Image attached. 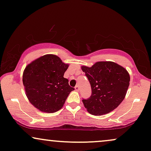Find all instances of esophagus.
Here are the masks:
<instances>
[{
  "label": "esophagus",
  "mask_w": 151,
  "mask_h": 151,
  "mask_svg": "<svg viewBox=\"0 0 151 151\" xmlns=\"http://www.w3.org/2000/svg\"><path fill=\"white\" fill-rule=\"evenodd\" d=\"M75 89H76V91H78L80 90V87H79V86L78 85H76V87H75Z\"/></svg>",
  "instance_id": "obj_1"
}]
</instances>
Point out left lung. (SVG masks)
Segmentation results:
<instances>
[{
	"instance_id": "left-lung-1",
	"label": "left lung",
	"mask_w": 151,
	"mask_h": 151,
	"mask_svg": "<svg viewBox=\"0 0 151 151\" xmlns=\"http://www.w3.org/2000/svg\"><path fill=\"white\" fill-rule=\"evenodd\" d=\"M91 87V95L83 99L90 114L100 116L113 111L123 101L130 85L125 68L113 62H98L91 67L81 66Z\"/></svg>"
}]
</instances>
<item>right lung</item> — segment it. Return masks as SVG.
Here are the masks:
<instances>
[{"instance_id":"right-lung-1","label":"right lung","mask_w":151,"mask_h":151,"mask_svg":"<svg viewBox=\"0 0 151 151\" xmlns=\"http://www.w3.org/2000/svg\"><path fill=\"white\" fill-rule=\"evenodd\" d=\"M68 64L59 57L48 54L27 65L23 73L25 94L33 106L46 113L58 111L63 107L74 88L64 78Z\"/></svg>"}]
</instances>
